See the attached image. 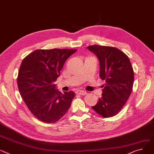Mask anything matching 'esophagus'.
<instances>
[{"label": "esophagus", "instance_id": "obj_1", "mask_svg": "<svg viewBox=\"0 0 154 154\" xmlns=\"http://www.w3.org/2000/svg\"><path fill=\"white\" fill-rule=\"evenodd\" d=\"M75 93L78 95H85L87 94V91H84V90H77Z\"/></svg>", "mask_w": 154, "mask_h": 154}]
</instances>
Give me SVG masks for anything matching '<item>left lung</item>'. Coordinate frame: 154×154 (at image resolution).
Segmentation results:
<instances>
[{
	"instance_id": "1",
	"label": "left lung",
	"mask_w": 154,
	"mask_h": 154,
	"mask_svg": "<svg viewBox=\"0 0 154 154\" xmlns=\"http://www.w3.org/2000/svg\"><path fill=\"white\" fill-rule=\"evenodd\" d=\"M100 62V77L105 80L102 97L91 106L103 118L112 117L121 111L129 99L134 84V71L129 57L116 48L89 46Z\"/></svg>"
}]
</instances>
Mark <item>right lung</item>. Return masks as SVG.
<instances>
[{"label":"right lung","mask_w":154,"mask_h":154,"mask_svg":"<svg viewBox=\"0 0 154 154\" xmlns=\"http://www.w3.org/2000/svg\"><path fill=\"white\" fill-rule=\"evenodd\" d=\"M76 49H37L22 60L17 78L19 91L31 112L46 123L59 120L70 107L75 97L69 91L62 94L54 82L66 60Z\"/></svg>","instance_id":"obj_1"}]
</instances>
